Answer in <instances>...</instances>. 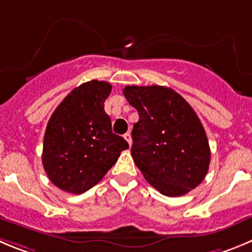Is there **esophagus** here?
<instances>
[{"mask_svg": "<svg viewBox=\"0 0 252 252\" xmlns=\"http://www.w3.org/2000/svg\"><path fill=\"white\" fill-rule=\"evenodd\" d=\"M123 137H124V139H126V142H128V144L131 145V135H130V133H126L123 135Z\"/></svg>", "mask_w": 252, "mask_h": 252, "instance_id": "1", "label": "esophagus"}]
</instances>
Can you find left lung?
I'll return each instance as SVG.
<instances>
[{
  "instance_id": "left-lung-1",
  "label": "left lung",
  "mask_w": 252,
  "mask_h": 252,
  "mask_svg": "<svg viewBox=\"0 0 252 252\" xmlns=\"http://www.w3.org/2000/svg\"><path fill=\"white\" fill-rule=\"evenodd\" d=\"M124 97L138 110L131 157L147 182L166 196H182L205 178L210 147L191 105L171 88L126 86Z\"/></svg>"
}]
</instances>
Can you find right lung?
I'll use <instances>...</instances> for the list:
<instances>
[{"instance_id":"right-lung-1","label":"right lung","mask_w":252,"mask_h":252,"mask_svg":"<svg viewBox=\"0 0 252 252\" xmlns=\"http://www.w3.org/2000/svg\"><path fill=\"white\" fill-rule=\"evenodd\" d=\"M108 82L91 81L73 89L47 124L42 163L61 190L82 194L103 179L129 145L112 131L104 102Z\"/></svg>"}]
</instances>
